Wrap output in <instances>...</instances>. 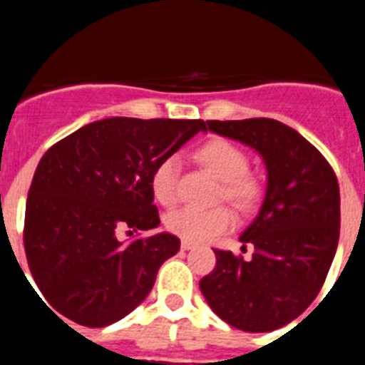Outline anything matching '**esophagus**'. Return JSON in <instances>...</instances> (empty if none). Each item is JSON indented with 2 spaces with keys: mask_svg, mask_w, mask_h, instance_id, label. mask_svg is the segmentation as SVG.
Wrapping results in <instances>:
<instances>
[{
  "mask_svg": "<svg viewBox=\"0 0 365 365\" xmlns=\"http://www.w3.org/2000/svg\"><path fill=\"white\" fill-rule=\"evenodd\" d=\"M182 249L183 251H189V249H192L195 247V242H190V240H182Z\"/></svg>",
  "mask_w": 365,
  "mask_h": 365,
  "instance_id": "1",
  "label": "esophagus"
}]
</instances>
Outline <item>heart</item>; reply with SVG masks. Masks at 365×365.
Instances as JSON below:
<instances>
[{"instance_id": "heart-1", "label": "heart", "mask_w": 365, "mask_h": 365, "mask_svg": "<svg viewBox=\"0 0 365 365\" xmlns=\"http://www.w3.org/2000/svg\"><path fill=\"white\" fill-rule=\"evenodd\" d=\"M195 158L202 163L216 180L220 187L216 198L227 200L242 212L255 209L262 198V182L251 170H247L249 158L244 149L225 138H215L195 153ZM180 160L165 156L156 163L150 175V190L162 205H173L178 195ZM235 225V215L229 207L218 205L212 209L182 207L165 216V227L173 235L182 236L190 242H203L225 232Z\"/></svg>"}]
</instances>
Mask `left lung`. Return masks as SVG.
<instances>
[{
  "instance_id": "left-lung-1",
  "label": "left lung",
  "mask_w": 365,
  "mask_h": 365,
  "mask_svg": "<svg viewBox=\"0 0 365 365\" xmlns=\"http://www.w3.org/2000/svg\"><path fill=\"white\" fill-rule=\"evenodd\" d=\"M260 153L267 189L240 242L249 260L215 249L216 267L200 280L207 304L229 326L267 333L300 317L326 282L340 236V189L333 167L302 134L271 118L218 121L203 130Z\"/></svg>"
}]
</instances>
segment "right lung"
I'll return each instance as SVG.
<instances>
[{"label": "right lung", "instance_id": "obj_1", "mask_svg": "<svg viewBox=\"0 0 365 365\" xmlns=\"http://www.w3.org/2000/svg\"><path fill=\"white\" fill-rule=\"evenodd\" d=\"M205 129L203 120L107 118L81 127L39 160L29 189L23 244L48 304L68 320L105 327L145 300L158 269L180 251L158 227L150 175Z\"/></svg>", "mask_w": 365, "mask_h": 365}]
</instances>
